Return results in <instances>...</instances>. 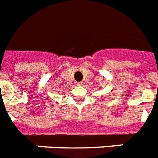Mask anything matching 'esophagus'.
<instances>
[{"label":"esophagus","instance_id":"34e87169","mask_svg":"<svg viewBox=\"0 0 158 158\" xmlns=\"http://www.w3.org/2000/svg\"><path fill=\"white\" fill-rule=\"evenodd\" d=\"M77 85H79V86H82L83 85H84V83L83 82H78L77 84H76Z\"/></svg>","mask_w":158,"mask_h":158}]
</instances>
